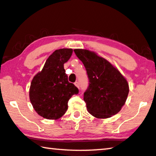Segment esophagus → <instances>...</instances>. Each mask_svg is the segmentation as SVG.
I'll use <instances>...</instances> for the list:
<instances>
[{
	"label": "esophagus",
	"instance_id": "obj_1",
	"mask_svg": "<svg viewBox=\"0 0 156 156\" xmlns=\"http://www.w3.org/2000/svg\"><path fill=\"white\" fill-rule=\"evenodd\" d=\"M75 85L76 86V87H77L78 88H80V84H79V82L78 81H75Z\"/></svg>",
	"mask_w": 156,
	"mask_h": 156
}]
</instances>
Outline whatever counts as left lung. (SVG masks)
Instances as JSON below:
<instances>
[{
	"label": "left lung",
	"mask_w": 156,
	"mask_h": 156,
	"mask_svg": "<svg viewBox=\"0 0 156 156\" xmlns=\"http://www.w3.org/2000/svg\"><path fill=\"white\" fill-rule=\"evenodd\" d=\"M87 73L89 86L83 94L88 112L95 118L107 119L121 111L129 93L126 79L116 68L94 51L74 49Z\"/></svg>",
	"instance_id": "1"
}]
</instances>
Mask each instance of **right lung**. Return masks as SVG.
Here are the masks:
<instances>
[{"label":"right lung","mask_w":156,"mask_h":156,"mask_svg":"<svg viewBox=\"0 0 156 156\" xmlns=\"http://www.w3.org/2000/svg\"><path fill=\"white\" fill-rule=\"evenodd\" d=\"M72 54V49L56 50L31 81L30 101L35 111L43 118H61L68 109L69 100L79 93L78 88L68 81L63 66Z\"/></svg>","instance_id":"1"}]
</instances>
